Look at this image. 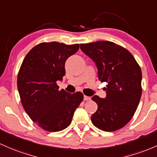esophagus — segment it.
I'll return each instance as SVG.
<instances>
[{"label":"esophagus","instance_id":"1","mask_svg":"<svg viewBox=\"0 0 157 157\" xmlns=\"http://www.w3.org/2000/svg\"><path fill=\"white\" fill-rule=\"evenodd\" d=\"M83 100L84 101H89V100H91V98L89 97V96H86L84 95L83 97Z\"/></svg>","mask_w":157,"mask_h":157}]
</instances>
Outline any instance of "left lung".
<instances>
[{
    "instance_id": "left-lung-1",
    "label": "left lung",
    "mask_w": 157,
    "mask_h": 157,
    "mask_svg": "<svg viewBox=\"0 0 157 157\" xmlns=\"http://www.w3.org/2000/svg\"><path fill=\"white\" fill-rule=\"evenodd\" d=\"M80 49L95 63L98 79L108 82L106 98H92L98 104L92 124L104 131L119 130L131 120L140 101V67L127 49L109 41L81 44Z\"/></svg>"
}]
</instances>
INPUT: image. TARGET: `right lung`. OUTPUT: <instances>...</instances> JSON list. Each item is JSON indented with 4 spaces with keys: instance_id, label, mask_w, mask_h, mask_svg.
Listing matches in <instances>:
<instances>
[{
    "instance_id": "1",
    "label": "right lung",
    "mask_w": 157,
    "mask_h": 157,
    "mask_svg": "<svg viewBox=\"0 0 157 157\" xmlns=\"http://www.w3.org/2000/svg\"><path fill=\"white\" fill-rule=\"evenodd\" d=\"M80 44L42 42L29 51L18 71L17 86L27 114L46 131H61L71 124L83 100L82 92L59 90L56 84L65 75L67 59Z\"/></svg>"
}]
</instances>
